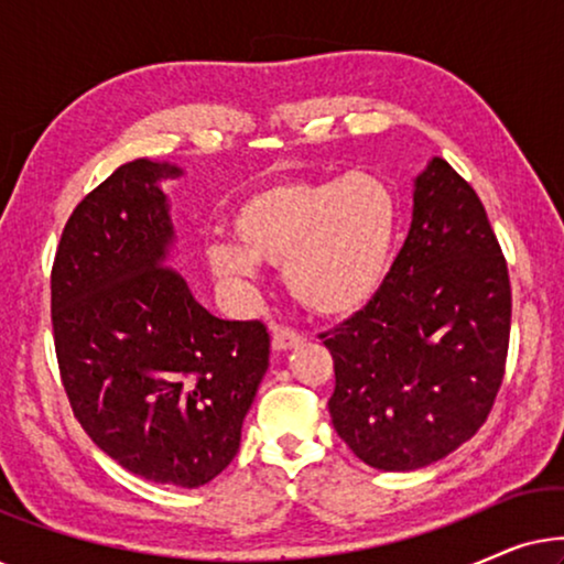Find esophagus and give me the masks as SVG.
<instances>
[{"label": "esophagus", "instance_id": "1", "mask_svg": "<svg viewBox=\"0 0 564 564\" xmlns=\"http://www.w3.org/2000/svg\"><path fill=\"white\" fill-rule=\"evenodd\" d=\"M303 341H305V336L297 334L295 328L280 326V323H274V326H272V346H274V351H288V349H292V346H297V344H303Z\"/></svg>", "mask_w": 564, "mask_h": 564}]
</instances>
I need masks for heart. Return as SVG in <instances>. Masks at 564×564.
I'll use <instances>...</instances> for the list:
<instances>
[{"instance_id": "obj_1", "label": "heart", "mask_w": 564, "mask_h": 564, "mask_svg": "<svg viewBox=\"0 0 564 564\" xmlns=\"http://www.w3.org/2000/svg\"><path fill=\"white\" fill-rule=\"evenodd\" d=\"M241 249L213 246L223 280H251L253 261L284 267L295 300L321 315H349L375 297L388 274L398 205L380 176L280 180L249 192L230 215Z\"/></svg>"}]
</instances>
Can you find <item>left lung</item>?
<instances>
[{
    "instance_id": "1",
    "label": "left lung",
    "mask_w": 564,
    "mask_h": 564,
    "mask_svg": "<svg viewBox=\"0 0 564 564\" xmlns=\"http://www.w3.org/2000/svg\"><path fill=\"white\" fill-rule=\"evenodd\" d=\"M511 282L477 192L431 159L413 220L375 297L321 334L334 357L330 421L369 467L405 473L465 444L506 375Z\"/></svg>"
}]
</instances>
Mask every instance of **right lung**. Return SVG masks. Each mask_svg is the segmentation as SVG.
<instances>
[{"label": "right lung", "instance_id": "1", "mask_svg": "<svg viewBox=\"0 0 564 564\" xmlns=\"http://www.w3.org/2000/svg\"><path fill=\"white\" fill-rule=\"evenodd\" d=\"M135 159L68 218L51 272L61 382L99 449L143 480L199 488L234 462L269 367L261 321H223L169 267L174 226L161 180Z\"/></svg>", "mask_w": 564, "mask_h": 564}]
</instances>
